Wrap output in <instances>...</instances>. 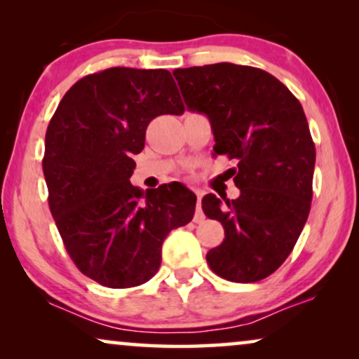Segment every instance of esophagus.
<instances>
[{
  "mask_svg": "<svg viewBox=\"0 0 359 359\" xmlns=\"http://www.w3.org/2000/svg\"><path fill=\"white\" fill-rule=\"evenodd\" d=\"M196 196H198V208H196V212H194V222L199 224L205 219V215L203 212V209H201V193H196Z\"/></svg>",
  "mask_w": 359,
  "mask_h": 359,
  "instance_id": "esophagus-1",
  "label": "esophagus"
}]
</instances>
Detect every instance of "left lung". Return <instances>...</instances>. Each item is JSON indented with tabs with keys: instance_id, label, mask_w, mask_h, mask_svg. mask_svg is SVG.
<instances>
[{
	"instance_id": "8db88e82",
	"label": "left lung",
	"mask_w": 359,
	"mask_h": 359,
	"mask_svg": "<svg viewBox=\"0 0 359 359\" xmlns=\"http://www.w3.org/2000/svg\"><path fill=\"white\" fill-rule=\"evenodd\" d=\"M189 111L208 116L214 151L237 160V199L203 198L224 242L205 255L232 283L268 278L292 252L309 217L316 145L301 102L259 68L214 63L173 72Z\"/></svg>"
}]
</instances>
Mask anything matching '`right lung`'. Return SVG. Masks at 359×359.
<instances>
[{
	"instance_id": "1",
	"label": "right lung",
	"mask_w": 359,
	"mask_h": 359,
	"mask_svg": "<svg viewBox=\"0 0 359 359\" xmlns=\"http://www.w3.org/2000/svg\"><path fill=\"white\" fill-rule=\"evenodd\" d=\"M184 112L168 70L114 67L76 81L46 134L48 208L76 268L101 286H140L155 276L161 245L191 222L196 196L183 184L132 186V156L161 114Z\"/></svg>"
}]
</instances>
